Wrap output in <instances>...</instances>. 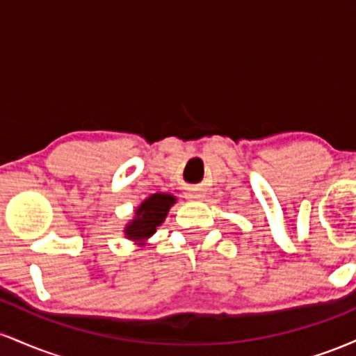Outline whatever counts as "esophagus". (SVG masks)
<instances>
[{
  "label": "esophagus",
  "instance_id": "34e87169",
  "mask_svg": "<svg viewBox=\"0 0 356 356\" xmlns=\"http://www.w3.org/2000/svg\"><path fill=\"white\" fill-rule=\"evenodd\" d=\"M187 199H202V194L201 192H195V191H191V192H187Z\"/></svg>",
  "mask_w": 356,
  "mask_h": 356
}]
</instances>
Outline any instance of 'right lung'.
Segmentation results:
<instances>
[{"instance_id": "obj_1", "label": "right lung", "mask_w": 356, "mask_h": 356, "mask_svg": "<svg viewBox=\"0 0 356 356\" xmlns=\"http://www.w3.org/2000/svg\"><path fill=\"white\" fill-rule=\"evenodd\" d=\"M175 197L170 194H154L140 204L136 216L137 218L127 226L125 234L129 239H145L152 236L155 229L165 219Z\"/></svg>"}]
</instances>
